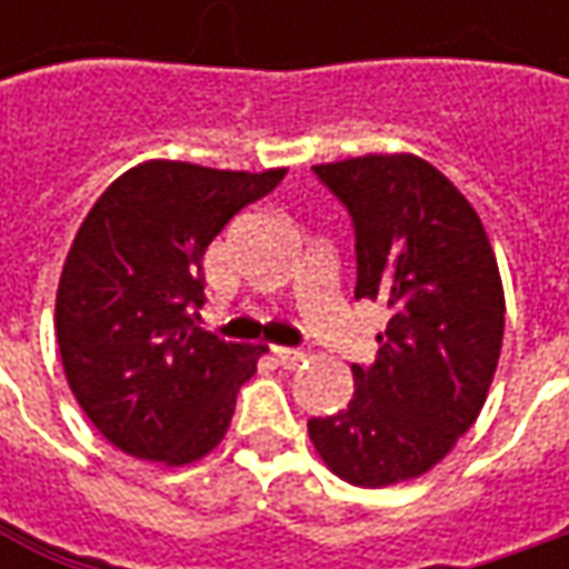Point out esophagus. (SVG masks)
Wrapping results in <instances>:
<instances>
[{
	"instance_id": "esophagus-1",
	"label": "esophagus",
	"mask_w": 569,
	"mask_h": 569,
	"mask_svg": "<svg viewBox=\"0 0 569 569\" xmlns=\"http://www.w3.org/2000/svg\"><path fill=\"white\" fill-rule=\"evenodd\" d=\"M274 351V361L281 363V367H297V363L307 361V351H300V348H272Z\"/></svg>"
}]
</instances>
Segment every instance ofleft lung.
<instances>
[{"mask_svg": "<svg viewBox=\"0 0 569 569\" xmlns=\"http://www.w3.org/2000/svg\"><path fill=\"white\" fill-rule=\"evenodd\" d=\"M355 224L358 300L389 307L377 361L355 363V396L310 418L341 481L386 488L433 469L475 425L503 341V284L469 199L415 154L313 167Z\"/></svg>", "mask_w": 569, "mask_h": 569, "instance_id": "8db88e82", "label": "left lung"}]
</instances>
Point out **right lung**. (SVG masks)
Instances as JSON below:
<instances>
[{"instance_id":"1","label":"right lung","mask_w":569,"mask_h":569,"mask_svg":"<svg viewBox=\"0 0 569 569\" xmlns=\"http://www.w3.org/2000/svg\"><path fill=\"white\" fill-rule=\"evenodd\" d=\"M281 177L284 167L144 161L81 221L56 291V341L81 411L122 452L189 466L224 440L237 389L269 348L196 326L202 256Z\"/></svg>"}]
</instances>
